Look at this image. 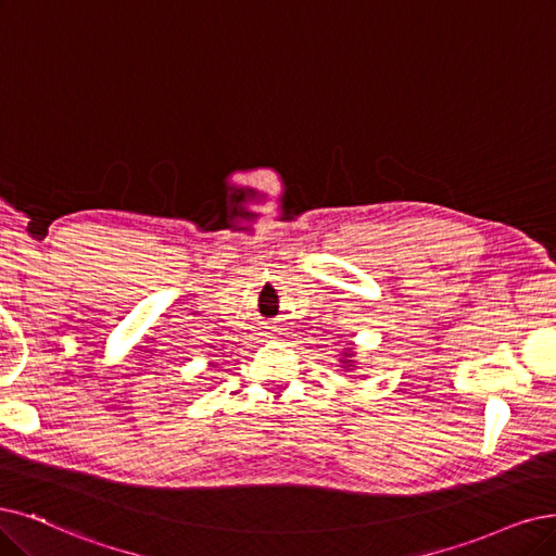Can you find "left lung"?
Instances as JSON below:
<instances>
[{
	"label": "left lung",
	"mask_w": 556,
	"mask_h": 556,
	"mask_svg": "<svg viewBox=\"0 0 556 556\" xmlns=\"http://www.w3.org/2000/svg\"><path fill=\"white\" fill-rule=\"evenodd\" d=\"M339 362H341V368H345V371H355L357 362H355V351H353V348H343Z\"/></svg>",
	"instance_id": "1"
}]
</instances>
